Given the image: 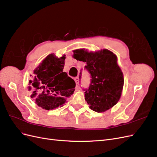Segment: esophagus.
Here are the masks:
<instances>
[{
	"label": "esophagus",
	"instance_id": "1",
	"mask_svg": "<svg viewBox=\"0 0 157 157\" xmlns=\"http://www.w3.org/2000/svg\"><path fill=\"white\" fill-rule=\"evenodd\" d=\"M74 80H75V82H76V84H77V86H78V82H79V78H78V77H75V78H74Z\"/></svg>",
	"mask_w": 157,
	"mask_h": 157
}]
</instances>
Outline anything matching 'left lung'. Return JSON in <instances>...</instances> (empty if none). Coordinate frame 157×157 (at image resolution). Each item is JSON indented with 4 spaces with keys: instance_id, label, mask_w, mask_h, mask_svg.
I'll list each match as a JSON object with an SVG mask.
<instances>
[{
    "instance_id": "1",
    "label": "left lung",
    "mask_w": 157,
    "mask_h": 157,
    "mask_svg": "<svg viewBox=\"0 0 157 157\" xmlns=\"http://www.w3.org/2000/svg\"><path fill=\"white\" fill-rule=\"evenodd\" d=\"M73 58L86 63L84 69L90 73L91 79L89 87L83 90L90 108L101 113L116 105L124 85L123 74L117 64L116 55L105 49L95 53L80 49L74 51Z\"/></svg>"
}]
</instances>
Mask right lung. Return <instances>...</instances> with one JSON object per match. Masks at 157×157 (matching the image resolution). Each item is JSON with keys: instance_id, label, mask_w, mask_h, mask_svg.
Returning a JSON list of instances; mask_svg holds the SVG:
<instances>
[{"instance_id": "add662e5", "label": "right lung", "mask_w": 157, "mask_h": 157, "mask_svg": "<svg viewBox=\"0 0 157 157\" xmlns=\"http://www.w3.org/2000/svg\"><path fill=\"white\" fill-rule=\"evenodd\" d=\"M65 59V56L58 58L54 54L48 55L35 69V77L29 80L33 89L31 98L46 110L62 107L75 90L74 80L63 72Z\"/></svg>"}]
</instances>
